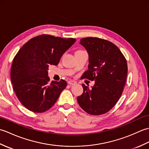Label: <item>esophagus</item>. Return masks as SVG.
Wrapping results in <instances>:
<instances>
[{
  "mask_svg": "<svg viewBox=\"0 0 149 149\" xmlns=\"http://www.w3.org/2000/svg\"><path fill=\"white\" fill-rule=\"evenodd\" d=\"M75 83H75V81H68V84L69 85H74Z\"/></svg>",
  "mask_w": 149,
  "mask_h": 149,
  "instance_id": "obj_1",
  "label": "esophagus"
}]
</instances>
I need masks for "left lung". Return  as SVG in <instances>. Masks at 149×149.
Returning a JSON list of instances; mask_svg holds the SVG:
<instances>
[{"label":"left lung","mask_w":149,"mask_h":149,"mask_svg":"<svg viewBox=\"0 0 149 149\" xmlns=\"http://www.w3.org/2000/svg\"><path fill=\"white\" fill-rule=\"evenodd\" d=\"M79 43L89 56L88 70L82 77L95 81V84L90 88L83 84V93L77 97V102L88 114L102 115L122 95L127 78V61L118 47L109 41L88 37Z\"/></svg>","instance_id":"8db88e82"}]
</instances>
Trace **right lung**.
I'll return each instance as SVG.
<instances>
[{"instance_id":"add662e5","label":"right lung","mask_w":149,"mask_h":149,"mask_svg":"<svg viewBox=\"0 0 149 149\" xmlns=\"http://www.w3.org/2000/svg\"><path fill=\"white\" fill-rule=\"evenodd\" d=\"M74 38H62L42 34L28 41L18 50L13 61L11 80L18 100L34 113L49 110L65 89V80L49 83L50 65H57Z\"/></svg>"}]
</instances>
